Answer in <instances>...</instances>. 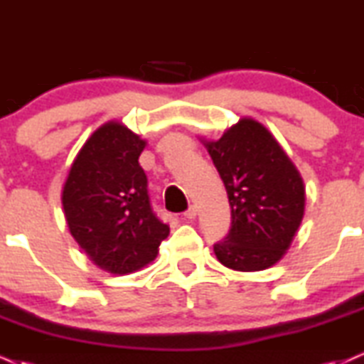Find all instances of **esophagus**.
<instances>
[{
	"instance_id": "34e87169",
	"label": "esophagus",
	"mask_w": 364,
	"mask_h": 364,
	"mask_svg": "<svg viewBox=\"0 0 364 364\" xmlns=\"http://www.w3.org/2000/svg\"><path fill=\"white\" fill-rule=\"evenodd\" d=\"M183 215H185V218H188V220H191V218L196 217V208L195 207H190L185 213H183Z\"/></svg>"
}]
</instances>
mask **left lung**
I'll return each mask as SVG.
<instances>
[{"instance_id": "1", "label": "left lung", "mask_w": 364, "mask_h": 364, "mask_svg": "<svg viewBox=\"0 0 364 364\" xmlns=\"http://www.w3.org/2000/svg\"><path fill=\"white\" fill-rule=\"evenodd\" d=\"M224 181L232 224L213 246L217 259L235 271H261L282 259L305 212L299 169L259 122L240 118L218 140H205Z\"/></svg>"}]
</instances>
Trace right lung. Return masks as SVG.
Here are the masks:
<instances>
[{"label":"right lung","instance_id":"add662e5","mask_svg":"<svg viewBox=\"0 0 364 364\" xmlns=\"http://www.w3.org/2000/svg\"><path fill=\"white\" fill-rule=\"evenodd\" d=\"M146 140L107 122L77 152L63 190L71 235L96 266L129 274L156 259L169 225L152 212L139 164Z\"/></svg>","mask_w":364,"mask_h":364}]
</instances>
